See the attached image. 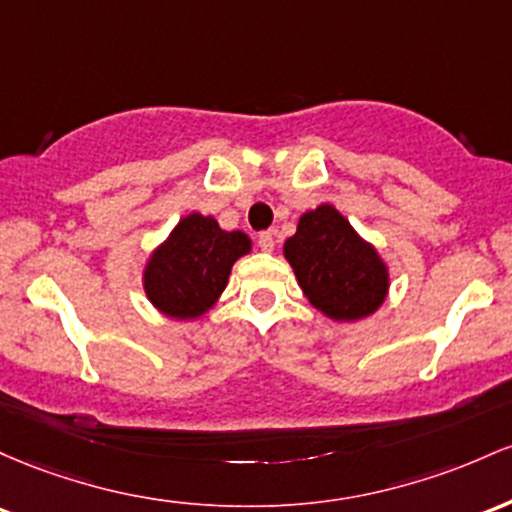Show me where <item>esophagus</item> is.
<instances>
[{"instance_id":"obj_1","label":"esophagus","mask_w":512,"mask_h":512,"mask_svg":"<svg viewBox=\"0 0 512 512\" xmlns=\"http://www.w3.org/2000/svg\"><path fill=\"white\" fill-rule=\"evenodd\" d=\"M258 249L266 251V254H271V251L275 249V232L268 229V232L258 234Z\"/></svg>"}]
</instances>
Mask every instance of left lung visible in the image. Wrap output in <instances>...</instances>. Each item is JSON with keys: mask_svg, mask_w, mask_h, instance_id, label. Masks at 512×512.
<instances>
[{"mask_svg": "<svg viewBox=\"0 0 512 512\" xmlns=\"http://www.w3.org/2000/svg\"><path fill=\"white\" fill-rule=\"evenodd\" d=\"M297 283L314 307L331 319H363L387 295V268L331 205L304 212L295 237L285 241Z\"/></svg>", "mask_w": 512, "mask_h": 512, "instance_id": "obj_1", "label": "left lung"}]
</instances>
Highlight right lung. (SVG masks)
Returning a JSON list of instances; mask_svg holds the SVG:
<instances>
[{"instance_id":"obj_1","label":"right lung","mask_w":512,"mask_h":512,"mask_svg":"<svg viewBox=\"0 0 512 512\" xmlns=\"http://www.w3.org/2000/svg\"><path fill=\"white\" fill-rule=\"evenodd\" d=\"M249 249L244 232H225L212 217L193 212L149 258L147 297L166 317H200L225 290L234 261Z\"/></svg>"}]
</instances>
